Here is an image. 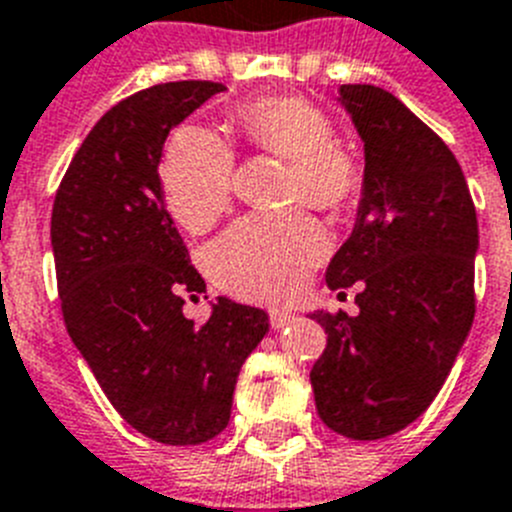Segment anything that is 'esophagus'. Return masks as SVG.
<instances>
[{
	"label": "esophagus",
	"mask_w": 512,
	"mask_h": 512,
	"mask_svg": "<svg viewBox=\"0 0 512 512\" xmlns=\"http://www.w3.org/2000/svg\"><path fill=\"white\" fill-rule=\"evenodd\" d=\"M293 322H296V314H293V311H286V309L270 311V327H273V330H283V327H288V324Z\"/></svg>",
	"instance_id": "obj_1"
}]
</instances>
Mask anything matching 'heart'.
I'll return each mask as SVG.
<instances>
[{
	"mask_svg": "<svg viewBox=\"0 0 512 512\" xmlns=\"http://www.w3.org/2000/svg\"><path fill=\"white\" fill-rule=\"evenodd\" d=\"M257 151L291 159L286 198L340 211L361 193V164L335 141L327 115L301 97H265L234 113ZM237 182V159L221 136L185 126L167 144L162 193L172 219L206 231L226 213ZM330 250L327 231L304 211L255 213L226 229L208 247L206 265L224 291L250 301H283L304 286Z\"/></svg>",
	"mask_w": 512,
	"mask_h": 512,
	"instance_id": "heart-1",
	"label": "heart"
}]
</instances>
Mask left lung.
<instances>
[{
    "mask_svg": "<svg viewBox=\"0 0 512 512\" xmlns=\"http://www.w3.org/2000/svg\"><path fill=\"white\" fill-rule=\"evenodd\" d=\"M366 149L353 234L327 286H355L358 317L317 311L327 348L311 368L322 422L353 441L407 428L441 391L474 322L477 211L453 151L402 100L342 84Z\"/></svg>",
    "mask_w": 512,
    "mask_h": 512,
    "instance_id": "obj_1",
    "label": "left lung"
}]
</instances>
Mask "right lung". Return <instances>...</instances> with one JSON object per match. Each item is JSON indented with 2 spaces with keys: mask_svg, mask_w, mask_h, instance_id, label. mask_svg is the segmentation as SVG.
<instances>
[{
  "mask_svg": "<svg viewBox=\"0 0 512 512\" xmlns=\"http://www.w3.org/2000/svg\"><path fill=\"white\" fill-rule=\"evenodd\" d=\"M167 82L95 123L56 190L51 244L61 311L118 415L167 446H198L229 425L239 368L268 314L219 296L208 322L182 314L206 281L164 208L159 162L172 128L224 92Z\"/></svg>",
  "mask_w": 512,
  "mask_h": 512,
  "instance_id": "obj_1",
  "label": "right lung"
}]
</instances>
